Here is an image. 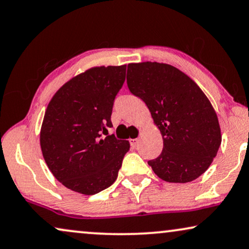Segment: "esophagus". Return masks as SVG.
Listing matches in <instances>:
<instances>
[{
    "mask_svg": "<svg viewBox=\"0 0 249 249\" xmlns=\"http://www.w3.org/2000/svg\"><path fill=\"white\" fill-rule=\"evenodd\" d=\"M130 143L132 147H137V145L139 144V139H131Z\"/></svg>",
    "mask_w": 249,
    "mask_h": 249,
    "instance_id": "esophagus-1",
    "label": "esophagus"
}]
</instances>
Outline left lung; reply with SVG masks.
<instances>
[{"label": "left lung", "mask_w": 249, "mask_h": 249, "mask_svg": "<svg viewBox=\"0 0 249 249\" xmlns=\"http://www.w3.org/2000/svg\"><path fill=\"white\" fill-rule=\"evenodd\" d=\"M127 86L147 105L163 137V151L149 160L158 178L187 183L205 173L221 145L213 106L192 79L167 64H128Z\"/></svg>", "instance_id": "obj_1"}]
</instances>
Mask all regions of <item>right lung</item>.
I'll return each mask as SVG.
<instances>
[{"mask_svg": "<svg viewBox=\"0 0 249 249\" xmlns=\"http://www.w3.org/2000/svg\"><path fill=\"white\" fill-rule=\"evenodd\" d=\"M125 75L126 65L88 69L49 102L39 134L42 154L54 178L72 191L95 195L117 178L130 143L103 135L112 126V106Z\"/></svg>", "mask_w": 249, "mask_h": 249, "instance_id": "1", "label": "right lung"}]
</instances>
